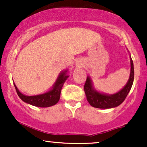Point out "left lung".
Returning <instances> with one entry per match:
<instances>
[{"label":"left lung","mask_w":147,"mask_h":147,"mask_svg":"<svg viewBox=\"0 0 147 147\" xmlns=\"http://www.w3.org/2000/svg\"><path fill=\"white\" fill-rule=\"evenodd\" d=\"M131 59V73L128 82L121 90L113 95L102 93L97 91L92 86V80L87 77L84 89L88 102L91 106L98 109H111L120 105L126 99L132 87L134 80V68L132 59Z\"/></svg>","instance_id":"8db88e82"}]
</instances>
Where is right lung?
Returning a JSON list of instances; mask_svg holds the SVG:
<instances>
[{
    "label": "right lung",
    "mask_w": 147,
    "mask_h": 147,
    "mask_svg": "<svg viewBox=\"0 0 147 147\" xmlns=\"http://www.w3.org/2000/svg\"><path fill=\"white\" fill-rule=\"evenodd\" d=\"M67 72H68V70L60 72L57 77L56 82L53 85L51 90L43 94H41V95L34 96L25 95L18 90V88L16 87L14 83V85L18 97L23 102L32 106H37V107H50V106L55 105L59 100L62 87H63L65 80L69 77L68 75H67Z\"/></svg>",
    "instance_id": "add662e5"
}]
</instances>
